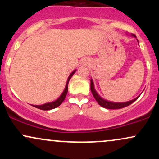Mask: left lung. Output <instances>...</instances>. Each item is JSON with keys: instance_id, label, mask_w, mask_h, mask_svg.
<instances>
[{"instance_id": "left-lung-1", "label": "left lung", "mask_w": 159, "mask_h": 159, "mask_svg": "<svg viewBox=\"0 0 159 159\" xmlns=\"http://www.w3.org/2000/svg\"><path fill=\"white\" fill-rule=\"evenodd\" d=\"M90 90L93 95L95 99L96 100V102L98 103V105H101L102 107H105V108H107V109H120V108H123V107H125L126 106H129V105H130L131 104L134 102V101H136V100L138 98V97H139V96H138V97L134 98V99L131 100V101L126 102H113L107 101V100H105L102 98L101 96L96 93V91L94 88L93 81L92 79H91L90 81Z\"/></svg>"}]
</instances>
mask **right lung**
Segmentation results:
<instances>
[{
    "mask_svg": "<svg viewBox=\"0 0 159 159\" xmlns=\"http://www.w3.org/2000/svg\"><path fill=\"white\" fill-rule=\"evenodd\" d=\"M76 72V70H74L72 73L70 74V75L69 76L68 80H67L66 82V85L65 90H63V93L61 94V96H60L57 99L55 100V101L52 102H48V103H45L44 105H33L34 107H36V108H39L40 110H43V111H48V110H52V109L55 108V107H58L59 105H61L62 102H63V100L65 99L66 96L67 92H68V84H69V81L70 80V78L72 77L75 72Z\"/></svg>",
    "mask_w": 159,
    "mask_h": 159,
    "instance_id": "right-lung-1",
    "label": "right lung"
}]
</instances>
